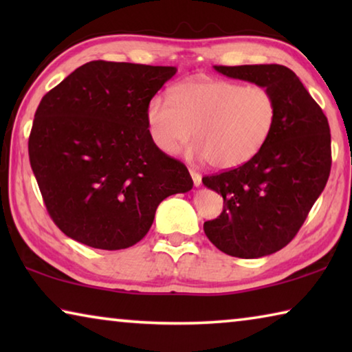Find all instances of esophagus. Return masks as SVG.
I'll use <instances>...</instances> for the list:
<instances>
[{
	"instance_id": "34e87169",
	"label": "esophagus",
	"mask_w": 352,
	"mask_h": 352,
	"mask_svg": "<svg viewBox=\"0 0 352 352\" xmlns=\"http://www.w3.org/2000/svg\"><path fill=\"white\" fill-rule=\"evenodd\" d=\"M189 174H190V177H192L194 186H200V184H201V175L199 174V172H195V170L190 169V170H189Z\"/></svg>"
}]
</instances>
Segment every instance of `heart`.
<instances>
[{"label":"heart","instance_id":"heart-1","mask_svg":"<svg viewBox=\"0 0 352 352\" xmlns=\"http://www.w3.org/2000/svg\"><path fill=\"white\" fill-rule=\"evenodd\" d=\"M144 116L158 151L174 155L194 136L190 158L210 162L216 169H234L267 144L278 104L267 87L200 76L172 88L170 100L153 96Z\"/></svg>","mask_w":352,"mask_h":352}]
</instances>
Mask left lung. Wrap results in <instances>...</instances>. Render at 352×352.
<instances>
[{"instance_id": "1", "label": "left lung", "mask_w": 352, "mask_h": 352, "mask_svg": "<svg viewBox=\"0 0 352 352\" xmlns=\"http://www.w3.org/2000/svg\"><path fill=\"white\" fill-rule=\"evenodd\" d=\"M231 79L267 87L278 119L248 163L201 178L223 197V211L204 230L220 252L243 259L276 253L294 239L331 172L327 118L294 71L283 65L214 67Z\"/></svg>"}]
</instances>
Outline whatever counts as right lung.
Here are the masks:
<instances>
[{
	"instance_id": "1",
	"label": "right lung",
	"mask_w": 352,
	"mask_h": 352,
	"mask_svg": "<svg viewBox=\"0 0 352 352\" xmlns=\"http://www.w3.org/2000/svg\"><path fill=\"white\" fill-rule=\"evenodd\" d=\"M175 73L94 60L41 99L29 160L47 212L71 239L132 247L166 197L192 189L186 166L158 151L146 126L147 102Z\"/></svg>"
}]
</instances>
